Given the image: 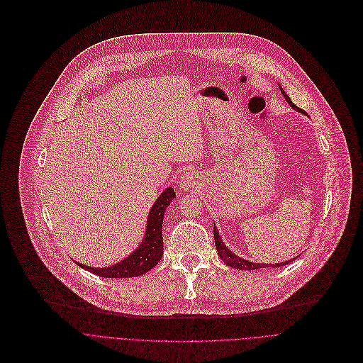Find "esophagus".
I'll return each instance as SVG.
<instances>
[{
	"instance_id": "esophagus-1",
	"label": "esophagus",
	"mask_w": 363,
	"mask_h": 363,
	"mask_svg": "<svg viewBox=\"0 0 363 363\" xmlns=\"http://www.w3.org/2000/svg\"><path fill=\"white\" fill-rule=\"evenodd\" d=\"M197 183H199V179H197L196 173H193V172L184 173V174L182 176V179H180V187H182L183 190L193 189V187L197 186Z\"/></svg>"
}]
</instances>
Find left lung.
<instances>
[{
	"instance_id": "left-lung-1",
	"label": "left lung",
	"mask_w": 363,
	"mask_h": 363,
	"mask_svg": "<svg viewBox=\"0 0 363 363\" xmlns=\"http://www.w3.org/2000/svg\"><path fill=\"white\" fill-rule=\"evenodd\" d=\"M281 93H283V96H284V99L287 100V103H289V104H291L295 110L302 111L298 106H295V104L292 103V100L289 99V96H287L284 91H281ZM213 235H214V243H216V249H217V252H219V255H220L222 260H223L228 266H230V267L242 269V270H255V269H262V267H281V266H286V264L291 263V262H283V263H276V264H260V263H252V262H247V260H245V259H242V257H239V256L233 255V253H232V252L225 246V243H223V240L220 239L219 232L216 230V228L213 229Z\"/></svg>"
}]
</instances>
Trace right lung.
Masks as SVG:
<instances>
[{
  "mask_svg": "<svg viewBox=\"0 0 363 363\" xmlns=\"http://www.w3.org/2000/svg\"><path fill=\"white\" fill-rule=\"evenodd\" d=\"M174 197H176L174 189L169 187L156 200V203L153 204L149 213L147 232H146V236H144L143 243L124 260L104 269H93L80 263L77 264L86 270H90L93 274H97L101 277H116V279L137 277L153 269L163 256V236H162L163 217L167 206L172 203Z\"/></svg>",
  "mask_w": 363,
  "mask_h": 363,
  "instance_id": "add662e5",
  "label": "right lung"
}]
</instances>
